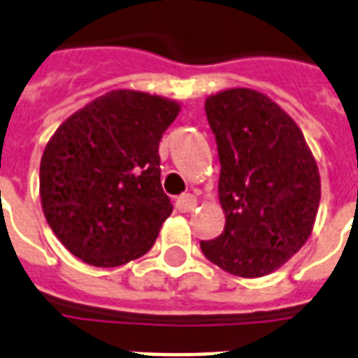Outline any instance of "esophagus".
Instances as JSON below:
<instances>
[{
    "label": "esophagus",
    "instance_id": "1",
    "mask_svg": "<svg viewBox=\"0 0 358 358\" xmlns=\"http://www.w3.org/2000/svg\"><path fill=\"white\" fill-rule=\"evenodd\" d=\"M176 209H178L180 213H187V211H193L196 208V196L191 193H185V194H180L176 202H174Z\"/></svg>",
    "mask_w": 358,
    "mask_h": 358
}]
</instances>
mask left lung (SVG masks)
Listing matches in <instances>:
<instances>
[{"mask_svg":"<svg viewBox=\"0 0 358 358\" xmlns=\"http://www.w3.org/2000/svg\"><path fill=\"white\" fill-rule=\"evenodd\" d=\"M220 162L224 231L200 248L241 278L280 268L309 239L320 204V174L298 124L248 88L206 101Z\"/></svg>","mask_w":358,"mask_h":358,"instance_id":"1","label":"left lung"}]
</instances>
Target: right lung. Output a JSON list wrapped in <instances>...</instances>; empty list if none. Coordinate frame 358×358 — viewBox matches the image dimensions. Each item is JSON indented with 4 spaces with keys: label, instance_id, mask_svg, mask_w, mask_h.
Listing matches in <instances>:
<instances>
[{
    "label": "right lung",
    "instance_id": "right-lung-1",
    "mask_svg": "<svg viewBox=\"0 0 358 358\" xmlns=\"http://www.w3.org/2000/svg\"><path fill=\"white\" fill-rule=\"evenodd\" d=\"M180 106L117 90L66 119L40 164L43 215L60 243L94 266L147 254L173 211L158 145Z\"/></svg>",
    "mask_w": 358,
    "mask_h": 358
}]
</instances>
